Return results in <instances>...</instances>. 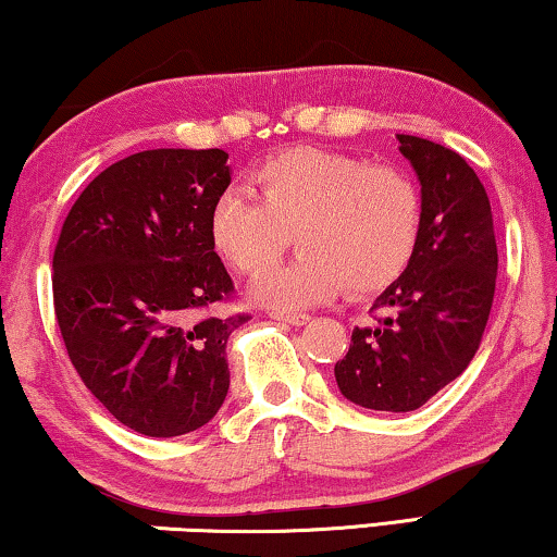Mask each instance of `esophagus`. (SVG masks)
Returning a JSON list of instances; mask_svg holds the SVG:
<instances>
[{"instance_id": "obj_1", "label": "esophagus", "mask_w": 557, "mask_h": 557, "mask_svg": "<svg viewBox=\"0 0 557 557\" xmlns=\"http://www.w3.org/2000/svg\"><path fill=\"white\" fill-rule=\"evenodd\" d=\"M271 319L276 321H284V324H292V326H301L309 321V313H284V311H271Z\"/></svg>"}]
</instances>
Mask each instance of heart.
I'll return each mask as SVG.
<instances>
[{
	"label": "heart",
	"mask_w": 557,
	"mask_h": 557,
	"mask_svg": "<svg viewBox=\"0 0 557 557\" xmlns=\"http://www.w3.org/2000/svg\"><path fill=\"white\" fill-rule=\"evenodd\" d=\"M256 200L228 190L211 211V240L233 269L261 276L296 244L294 263L256 284L276 309H298L342 292L389 288L412 263L422 233V196L394 165L324 148H292L256 168Z\"/></svg>",
	"instance_id": "heart-1"
}]
</instances>
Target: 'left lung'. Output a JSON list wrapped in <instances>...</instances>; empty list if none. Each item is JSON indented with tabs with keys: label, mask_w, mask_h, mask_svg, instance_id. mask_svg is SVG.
I'll return each instance as SVG.
<instances>
[{
	"label": "left lung",
	"mask_w": 557,
	"mask_h": 557,
	"mask_svg": "<svg viewBox=\"0 0 557 557\" xmlns=\"http://www.w3.org/2000/svg\"><path fill=\"white\" fill-rule=\"evenodd\" d=\"M422 183V233L409 269L354 329L334 376L354 405L412 412L465 372L493 309L497 244L485 185L445 145L397 135Z\"/></svg>",
	"instance_id": "8db88e82"
}]
</instances>
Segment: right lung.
<instances>
[{
  "mask_svg": "<svg viewBox=\"0 0 557 557\" xmlns=\"http://www.w3.org/2000/svg\"><path fill=\"white\" fill-rule=\"evenodd\" d=\"M228 152L127 156L79 193L52 256L54 317L70 361L102 407L145 437L188 434L219 412L225 344L248 313L213 317L233 281L211 211Z\"/></svg>",
  "mask_w": 557,
  "mask_h": 557,
  "instance_id": "right-lung-1",
  "label": "right lung"
}]
</instances>
